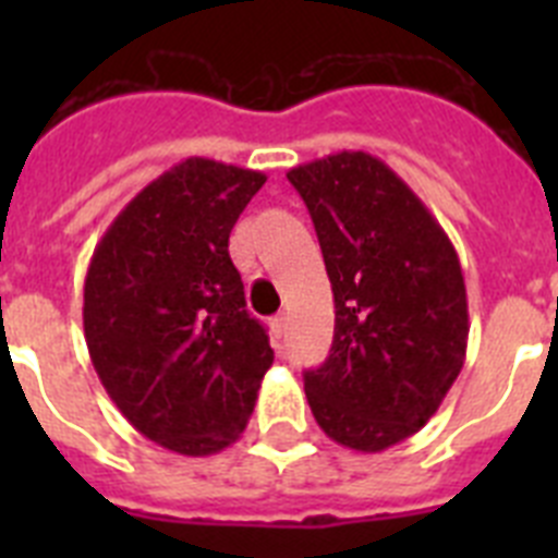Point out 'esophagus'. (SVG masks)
<instances>
[{
  "label": "esophagus",
  "instance_id": "34e87169",
  "mask_svg": "<svg viewBox=\"0 0 558 558\" xmlns=\"http://www.w3.org/2000/svg\"><path fill=\"white\" fill-rule=\"evenodd\" d=\"M270 329H274L276 340H282L284 329H288V315H276L274 322H270Z\"/></svg>",
  "mask_w": 558,
  "mask_h": 558
}]
</instances>
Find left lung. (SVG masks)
<instances>
[{"label": "left lung", "mask_w": 558, "mask_h": 558, "mask_svg": "<svg viewBox=\"0 0 558 558\" xmlns=\"http://www.w3.org/2000/svg\"><path fill=\"white\" fill-rule=\"evenodd\" d=\"M335 295L329 357L304 372L332 441L379 452L427 425L461 374L466 288L450 236L386 161L340 150L288 172Z\"/></svg>", "instance_id": "left-lung-1"}]
</instances>
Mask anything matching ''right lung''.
<instances>
[{"label":"right lung","instance_id":"right-lung-1","mask_svg":"<svg viewBox=\"0 0 558 558\" xmlns=\"http://www.w3.org/2000/svg\"><path fill=\"white\" fill-rule=\"evenodd\" d=\"M265 175L192 156L113 218L88 263L83 332L102 388L181 456L234 445L274 363L229 234Z\"/></svg>","mask_w":558,"mask_h":558}]
</instances>
